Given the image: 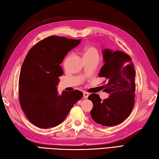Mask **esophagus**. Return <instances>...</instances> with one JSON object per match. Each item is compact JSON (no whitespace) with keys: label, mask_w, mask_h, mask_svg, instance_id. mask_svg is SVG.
<instances>
[{"label":"esophagus","mask_w":159,"mask_h":159,"mask_svg":"<svg viewBox=\"0 0 159 159\" xmlns=\"http://www.w3.org/2000/svg\"><path fill=\"white\" fill-rule=\"evenodd\" d=\"M89 94L87 93V92H84L83 93V97L84 98H88Z\"/></svg>","instance_id":"34e87169"}]
</instances>
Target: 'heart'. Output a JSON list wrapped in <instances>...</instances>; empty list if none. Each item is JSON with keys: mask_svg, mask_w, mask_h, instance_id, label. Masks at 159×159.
<instances>
[{"mask_svg": "<svg viewBox=\"0 0 159 159\" xmlns=\"http://www.w3.org/2000/svg\"><path fill=\"white\" fill-rule=\"evenodd\" d=\"M89 57H99V52L93 46H87L84 48V58Z\"/></svg>", "mask_w": 159, "mask_h": 159, "instance_id": "1", "label": "heart"}]
</instances>
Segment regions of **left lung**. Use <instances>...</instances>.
Segmentation results:
<instances>
[{
    "mask_svg": "<svg viewBox=\"0 0 159 159\" xmlns=\"http://www.w3.org/2000/svg\"><path fill=\"white\" fill-rule=\"evenodd\" d=\"M103 58L105 64L99 76L105 79L103 91L109 97L101 100L99 95L92 93L88 99L93 103V120L104 126H113L121 124L132 112L136 97V72L131 58L123 52L105 50Z\"/></svg>",
    "mask_w": 159,
    "mask_h": 159,
    "instance_id": "left-lung-1",
    "label": "left lung"
}]
</instances>
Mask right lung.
Instances as JSON below:
<instances>
[{
    "label": "right lung",
    "mask_w": 159,
    "mask_h": 159,
    "mask_svg": "<svg viewBox=\"0 0 159 159\" xmlns=\"http://www.w3.org/2000/svg\"><path fill=\"white\" fill-rule=\"evenodd\" d=\"M80 39L52 35L32 47L21 66L19 102L27 118L41 128L56 127L65 120L83 93L78 90L58 95L56 86L63 75L60 64Z\"/></svg>",
    "instance_id": "1"
}]
</instances>
